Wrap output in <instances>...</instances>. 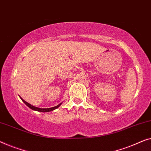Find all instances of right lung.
<instances>
[{
	"mask_svg": "<svg viewBox=\"0 0 151 151\" xmlns=\"http://www.w3.org/2000/svg\"><path fill=\"white\" fill-rule=\"evenodd\" d=\"M20 98L21 99H22V101L24 102V103H25V105H26L27 106H28V107L29 108H31V109L33 110H35V111H40V112H48V111H53V110L56 109L57 108H58L59 106H60L61 105V103L59 104V105L55 106V107H50V108H39V107H35V106H33L31 105V104H29L27 103V102H26L24 101V100H23L22 98H21L20 96Z\"/></svg>",
	"mask_w": 151,
	"mask_h": 151,
	"instance_id": "add662e5",
	"label": "right lung"
}]
</instances>
